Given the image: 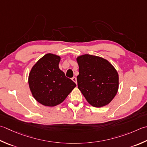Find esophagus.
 Instances as JSON below:
<instances>
[{"instance_id":"obj_1","label":"esophagus","mask_w":147,"mask_h":147,"mask_svg":"<svg viewBox=\"0 0 147 147\" xmlns=\"http://www.w3.org/2000/svg\"><path fill=\"white\" fill-rule=\"evenodd\" d=\"M72 80L76 83V84H77V80H76V77H73V78H72Z\"/></svg>"}]
</instances>
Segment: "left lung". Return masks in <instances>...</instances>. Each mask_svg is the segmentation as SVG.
<instances>
[{"label": "left lung", "instance_id": "obj_1", "mask_svg": "<svg viewBox=\"0 0 147 147\" xmlns=\"http://www.w3.org/2000/svg\"><path fill=\"white\" fill-rule=\"evenodd\" d=\"M78 87L94 107L108 105L119 90V78L116 69L102 57L84 54L78 56Z\"/></svg>", "mask_w": 147, "mask_h": 147}]
</instances>
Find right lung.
I'll return each mask as SVG.
<instances>
[{
    "label": "right lung",
    "mask_w": 147,
    "mask_h": 147,
    "mask_svg": "<svg viewBox=\"0 0 147 147\" xmlns=\"http://www.w3.org/2000/svg\"><path fill=\"white\" fill-rule=\"evenodd\" d=\"M60 57L47 53L32 67L28 74V85L37 102L46 106L62 103L76 85L65 77L59 69Z\"/></svg>",
    "instance_id": "right-lung-1"
}]
</instances>
